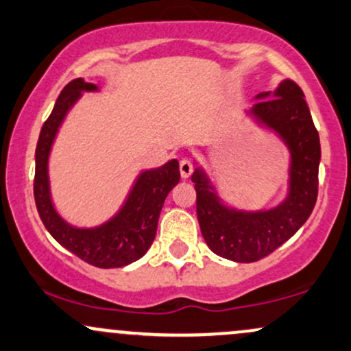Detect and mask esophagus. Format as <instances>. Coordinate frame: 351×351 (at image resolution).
I'll return each mask as SVG.
<instances>
[{
  "label": "esophagus",
  "mask_w": 351,
  "mask_h": 351,
  "mask_svg": "<svg viewBox=\"0 0 351 351\" xmlns=\"http://www.w3.org/2000/svg\"><path fill=\"white\" fill-rule=\"evenodd\" d=\"M180 173L183 178H188L189 175L193 173V163L189 162L188 158H181L180 160Z\"/></svg>",
  "instance_id": "34e87169"
}]
</instances>
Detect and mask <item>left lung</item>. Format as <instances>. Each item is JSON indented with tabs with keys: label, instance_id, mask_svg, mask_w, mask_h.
<instances>
[{
	"label": "left lung",
	"instance_id": "obj_1",
	"mask_svg": "<svg viewBox=\"0 0 351 351\" xmlns=\"http://www.w3.org/2000/svg\"><path fill=\"white\" fill-rule=\"evenodd\" d=\"M261 94L252 112L279 132L292 152L291 195L271 211H228L196 170L191 181L196 189V215L201 234L213 252L234 263H256L276 251L299 231L317 203L320 138L302 88L285 80L276 97Z\"/></svg>",
	"mask_w": 351,
	"mask_h": 351
}]
</instances>
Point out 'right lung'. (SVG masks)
Listing matches in <instances>:
<instances>
[{
    "label": "right lung",
    "instance_id": "add662e5",
    "mask_svg": "<svg viewBox=\"0 0 351 351\" xmlns=\"http://www.w3.org/2000/svg\"><path fill=\"white\" fill-rule=\"evenodd\" d=\"M82 90H95V86L82 79L71 80L59 94L51 115L41 128L36 145V208L51 236L79 259L100 269L123 267L135 263L150 249L165 198L180 181V165L176 160H171L162 168L142 173L122 211L104 226L75 229L64 223L52 208L49 198L47 156L64 115Z\"/></svg>",
    "mask_w": 351,
    "mask_h": 351
}]
</instances>
